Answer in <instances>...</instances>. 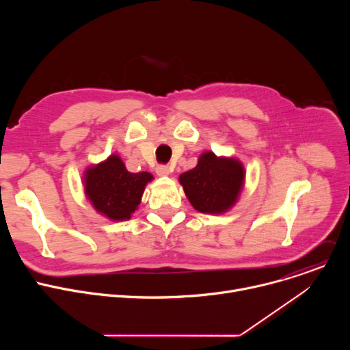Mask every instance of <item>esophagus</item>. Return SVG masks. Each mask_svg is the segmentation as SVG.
<instances>
[{
    "instance_id": "34e87169",
    "label": "esophagus",
    "mask_w": 350,
    "mask_h": 350,
    "mask_svg": "<svg viewBox=\"0 0 350 350\" xmlns=\"http://www.w3.org/2000/svg\"><path fill=\"white\" fill-rule=\"evenodd\" d=\"M155 172H157L158 176H169L172 170H170V167L167 165H158Z\"/></svg>"
}]
</instances>
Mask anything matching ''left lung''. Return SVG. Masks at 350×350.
<instances>
[{
	"label": "left lung",
	"instance_id": "1",
	"mask_svg": "<svg viewBox=\"0 0 350 350\" xmlns=\"http://www.w3.org/2000/svg\"><path fill=\"white\" fill-rule=\"evenodd\" d=\"M245 170L239 161L205 152L198 165L180 176L191 205L201 213H224L238 199Z\"/></svg>",
	"mask_w": 350,
	"mask_h": 350
}]
</instances>
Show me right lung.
<instances>
[{
  "mask_svg": "<svg viewBox=\"0 0 350 350\" xmlns=\"http://www.w3.org/2000/svg\"><path fill=\"white\" fill-rule=\"evenodd\" d=\"M152 178L148 172L130 173L118 155H111L105 162L85 170L84 188L96 212L119 221L131 217L146 183Z\"/></svg>",
  "mask_w": 350,
  "mask_h": 350,
  "instance_id": "right-lung-1",
  "label": "right lung"
}]
</instances>
